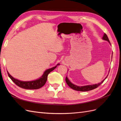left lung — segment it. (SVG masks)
Instances as JSON below:
<instances>
[{
  "instance_id": "8db88e82",
  "label": "left lung",
  "mask_w": 121,
  "mask_h": 121,
  "mask_svg": "<svg viewBox=\"0 0 121 121\" xmlns=\"http://www.w3.org/2000/svg\"><path fill=\"white\" fill-rule=\"evenodd\" d=\"M102 39L105 40V41H108L109 43H111L109 42V40L108 39V36L105 33L104 34L103 37H102ZM108 76L106 77V78L100 82L98 84H93V85H86V86H77L76 85H74V84L72 83L69 80V79L68 78L67 76L66 77V78H65V82H66L67 84L68 85V86L71 88L72 89H74L75 90H77V91H90L91 90H93L96 88L97 87H98L99 86L104 82V81L105 80V79L108 77Z\"/></svg>"
}]
</instances>
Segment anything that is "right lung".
I'll return each mask as SVG.
<instances>
[{"mask_svg": "<svg viewBox=\"0 0 121 121\" xmlns=\"http://www.w3.org/2000/svg\"><path fill=\"white\" fill-rule=\"evenodd\" d=\"M60 64H58L56 66H55L51 69H47L44 72L43 75L39 79L34 80V81H22L20 80L16 79L11 76L9 73L8 72V74L9 77L11 79V80L15 83L17 86L22 88L26 89H37L45 85L47 79V76H48L49 73L52 71L53 69H56L57 65H59Z\"/></svg>", "mask_w": 121, "mask_h": 121, "instance_id": "right-lung-1", "label": "right lung"}]
</instances>
